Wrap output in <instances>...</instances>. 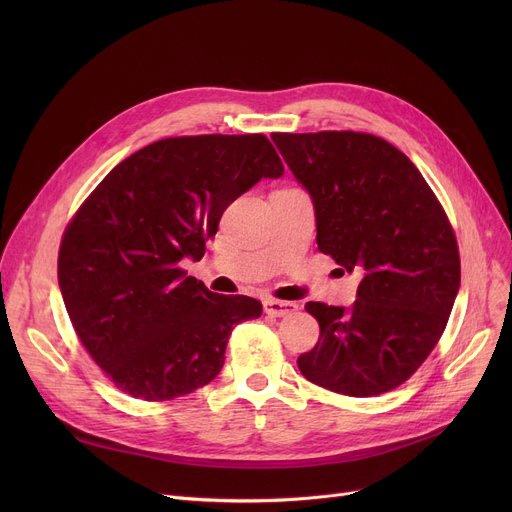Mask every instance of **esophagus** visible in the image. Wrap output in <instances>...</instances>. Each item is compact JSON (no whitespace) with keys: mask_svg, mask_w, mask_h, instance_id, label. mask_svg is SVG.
Masks as SVG:
<instances>
[{"mask_svg":"<svg viewBox=\"0 0 512 512\" xmlns=\"http://www.w3.org/2000/svg\"><path fill=\"white\" fill-rule=\"evenodd\" d=\"M263 309L267 315L272 317H286V315H292L294 311L299 309L297 303H288V301H276V299H267L263 301Z\"/></svg>","mask_w":512,"mask_h":512,"instance_id":"esophagus-1","label":"esophagus"}]
</instances>
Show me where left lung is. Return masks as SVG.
I'll return each instance as SVG.
<instances>
[{
	"instance_id": "1",
	"label": "left lung",
	"mask_w": 512,
	"mask_h": 512,
	"mask_svg": "<svg viewBox=\"0 0 512 512\" xmlns=\"http://www.w3.org/2000/svg\"><path fill=\"white\" fill-rule=\"evenodd\" d=\"M290 172L311 195L317 249L359 272L353 307L307 303L319 321L305 378L346 396L407 382L434 351L461 286L459 245L413 161L367 132H274Z\"/></svg>"
}]
</instances>
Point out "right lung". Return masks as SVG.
Returning <instances> with one entry per match:
<instances>
[{"mask_svg": "<svg viewBox=\"0 0 512 512\" xmlns=\"http://www.w3.org/2000/svg\"><path fill=\"white\" fill-rule=\"evenodd\" d=\"M284 166L263 134H201L151 143L107 174L68 224L58 282L72 326L122 392L172 400L209 384L232 328L261 315L186 276L224 209Z\"/></svg>", "mask_w": 512, "mask_h": 512, "instance_id": "add662e5", "label": "right lung"}]
</instances>
